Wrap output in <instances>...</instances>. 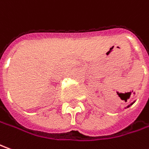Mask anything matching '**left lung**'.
<instances>
[{"mask_svg":"<svg viewBox=\"0 0 149 149\" xmlns=\"http://www.w3.org/2000/svg\"><path fill=\"white\" fill-rule=\"evenodd\" d=\"M134 102H135V101H134V102H133V103H131V104H129V105H128V106H126V107H125V109H127V108H129V107H130V106H131V105H132V104H134Z\"/></svg>","mask_w":149,"mask_h":149,"instance_id":"left-lung-1","label":"left lung"}]
</instances>
